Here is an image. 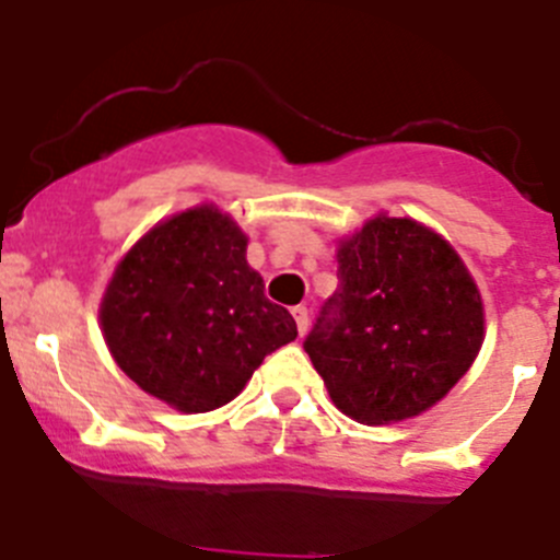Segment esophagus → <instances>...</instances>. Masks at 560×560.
<instances>
[{
    "mask_svg": "<svg viewBox=\"0 0 560 560\" xmlns=\"http://www.w3.org/2000/svg\"><path fill=\"white\" fill-rule=\"evenodd\" d=\"M292 316H295V322H298V330L306 332V327H308V308L306 306H295V308H292Z\"/></svg>",
    "mask_w": 560,
    "mask_h": 560,
    "instance_id": "1",
    "label": "esophagus"
}]
</instances>
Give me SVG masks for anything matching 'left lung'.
I'll list each match as a JSON object with an SVG mask.
<instances>
[{
  "label": "left lung",
  "instance_id": "8db88e82",
  "mask_svg": "<svg viewBox=\"0 0 560 560\" xmlns=\"http://www.w3.org/2000/svg\"><path fill=\"white\" fill-rule=\"evenodd\" d=\"M482 332L479 290L455 248L415 219L376 217L338 248V287L303 349L343 415L387 425L442 400Z\"/></svg>",
  "mask_w": 560,
  "mask_h": 560
}]
</instances>
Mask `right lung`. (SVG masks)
Wrapping results in <instances>:
<instances>
[{
    "label": "right lung",
    "mask_w": 560,
    "mask_h": 560,
    "mask_svg": "<svg viewBox=\"0 0 560 560\" xmlns=\"http://www.w3.org/2000/svg\"><path fill=\"white\" fill-rule=\"evenodd\" d=\"M118 369L186 415L230 404L298 325L265 298L246 235L219 208L156 224L118 262L100 308Z\"/></svg>",
    "instance_id": "add662e5"
}]
</instances>
